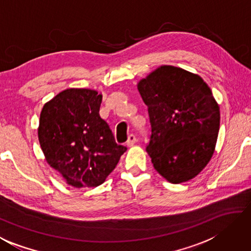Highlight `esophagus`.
Wrapping results in <instances>:
<instances>
[{"label": "esophagus", "instance_id": "obj_1", "mask_svg": "<svg viewBox=\"0 0 251 251\" xmlns=\"http://www.w3.org/2000/svg\"><path fill=\"white\" fill-rule=\"evenodd\" d=\"M135 143H136V137H135V135L130 134V135L128 136V139H127V143H126L127 147H131V146H134V144H135Z\"/></svg>", "mask_w": 251, "mask_h": 251}]
</instances>
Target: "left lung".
Instances as JSON below:
<instances>
[{
	"instance_id": "1",
	"label": "left lung",
	"mask_w": 251,
	"mask_h": 251,
	"mask_svg": "<svg viewBox=\"0 0 251 251\" xmlns=\"http://www.w3.org/2000/svg\"><path fill=\"white\" fill-rule=\"evenodd\" d=\"M137 89L148 107L153 168L170 183L193 179L211 160L220 130V105L209 86L197 74L165 65Z\"/></svg>"
}]
</instances>
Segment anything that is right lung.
<instances>
[{
	"label": "right lung",
	"mask_w": 251,
	"mask_h": 251,
	"mask_svg": "<svg viewBox=\"0 0 251 251\" xmlns=\"http://www.w3.org/2000/svg\"><path fill=\"white\" fill-rule=\"evenodd\" d=\"M101 103L98 91L70 88L40 112L38 140L45 159L76 189L102 184L126 151L100 116Z\"/></svg>",
	"instance_id": "add662e5"
}]
</instances>
